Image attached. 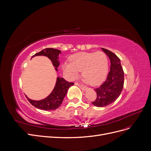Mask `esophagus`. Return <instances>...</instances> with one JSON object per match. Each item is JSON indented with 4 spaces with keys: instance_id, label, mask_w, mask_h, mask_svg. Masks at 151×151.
Segmentation results:
<instances>
[{
    "instance_id": "obj_1",
    "label": "esophagus",
    "mask_w": 151,
    "mask_h": 151,
    "mask_svg": "<svg viewBox=\"0 0 151 151\" xmlns=\"http://www.w3.org/2000/svg\"><path fill=\"white\" fill-rule=\"evenodd\" d=\"M75 85H76V86H79L82 90H83V91H85L86 89V88L85 86H83V85H81V84H79V83H78L77 82H76L75 83Z\"/></svg>"
}]
</instances>
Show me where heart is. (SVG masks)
<instances>
[{
    "instance_id": "obj_1",
    "label": "heart",
    "mask_w": 151,
    "mask_h": 151,
    "mask_svg": "<svg viewBox=\"0 0 151 151\" xmlns=\"http://www.w3.org/2000/svg\"><path fill=\"white\" fill-rule=\"evenodd\" d=\"M63 69L70 78H75L79 71H81L83 81L91 85H97L104 80L107 75L108 58L106 54L101 51L77 53L70 57V63H64Z\"/></svg>"
}]
</instances>
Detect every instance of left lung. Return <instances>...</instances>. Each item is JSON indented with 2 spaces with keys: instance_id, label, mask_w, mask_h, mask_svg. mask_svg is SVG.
Segmentation results:
<instances>
[{
  "instance_id": "left-lung-1",
  "label": "left lung",
  "mask_w": 151,
  "mask_h": 151,
  "mask_svg": "<svg viewBox=\"0 0 151 151\" xmlns=\"http://www.w3.org/2000/svg\"><path fill=\"white\" fill-rule=\"evenodd\" d=\"M101 49L109 57L111 66L106 80L99 87L94 89L97 97L92 104L97 107L106 106L116 100L123 88L124 80L120 59L109 50Z\"/></svg>"
}]
</instances>
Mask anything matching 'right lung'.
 Wrapping results in <instances>:
<instances>
[{
  "instance_id": "obj_1",
  "label": "right lung",
  "mask_w": 151,
  "mask_h": 151,
  "mask_svg": "<svg viewBox=\"0 0 151 151\" xmlns=\"http://www.w3.org/2000/svg\"><path fill=\"white\" fill-rule=\"evenodd\" d=\"M60 53H61V51L59 50L47 48L33 55L32 57L40 55L47 57L52 61L53 65L55 67V70L57 71V68L60 65L58 61V55ZM73 85V83L67 81L63 78L58 77L53 90L47 98L40 100V101L32 100L27 96L26 98L29 100L30 104L37 108L45 111L55 110L57 109L62 103L63 100L68 90V88Z\"/></svg>"
}]
</instances>
